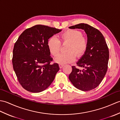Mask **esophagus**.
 I'll use <instances>...</instances> for the list:
<instances>
[{
  "mask_svg": "<svg viewBox=\"0 0 120 120\" xmlns=\"http://www.w3.org/2000/svg\"><path fill=\"white\" fill-rule=\"evenodd\" d=\"M59 68H62L63 67V66H64V65L63 64H59Z\"/></svg>",
  "mask_w": 120,
  "mask_h": 120,
  "instance_id": "esophagus-1",
  "label": "esophagus"
}]
</instances>
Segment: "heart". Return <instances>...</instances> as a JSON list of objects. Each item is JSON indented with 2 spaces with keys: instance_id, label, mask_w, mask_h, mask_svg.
<instances>
[{
  "instance_id": "heart-1",
  "label": "heart",
  "mask_w": 120,
  "mask_h": 120,
  "mask_svg": "<svg viewBox=\"0 0 120 120\" xmlns=\"http://www.w3.org/2000/svg\"><path fill=\"white\" fill-rule=\"evenodd\" d=\"M61 40L63 43H68L67 52L65 53H60L55 59V62L60 64H64L74 61L76 55L78 57L85 53L88 47V41L83 37L82 33L77 30H68L61 34ZM49 52L53 56L60 52L61 43L57 38L52 36L47 42Z\"/></svg>"
}]
</instances>
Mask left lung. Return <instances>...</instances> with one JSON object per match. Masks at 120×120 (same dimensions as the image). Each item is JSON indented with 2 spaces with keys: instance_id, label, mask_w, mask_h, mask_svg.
Masks as SVG:
<instances>
[{
  "instance_id": "left-lung-1",
  "label": "left lung",
  "mask_w": 120,
  "mask_h": 120,
  "mask_svg": "<svg viewBox=\"0 0 120 120\" xmlns=\"http://www.w3.org/2000/svg\"><path fill=\"white\" fill-rule=\"evenodd\" d=\"M70 29L83 30L87 35L88 47L77 64L68 76L73 86L83 91L96 88L105 77L108 68L109 49L105 38L98 30L86 24L81 23L71 26Z\"/></svg>"
}]
</instances>
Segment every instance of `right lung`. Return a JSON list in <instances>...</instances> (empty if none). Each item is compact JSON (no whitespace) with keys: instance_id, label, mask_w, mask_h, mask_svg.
<instances>
[{"instance_id":"right-lung-1","label":"right lung","mask_w":120,"mask_h":120,"mask_svg":"<svg viewBox=\"0 0 120 120\" xmlns=\"http://www.w3.org/2000/svg\"><path fill=\"white\" fill-rule=\"evenodd\" d=\"M45 25H37L20 35L13 50L12 64L18 80L22 88L30 92H41L52 82L59 70L52 61L47 42L61 31Z\"/></svg>"}]
</instances>
